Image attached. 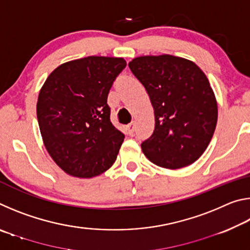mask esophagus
I'll return each instance as SVG.
<instances>
[{
    "label": "esophagus",
    "mask_w": 250,
    "mask_h": 250,
    "mask_svg": "<svg viewBox=\"0 0 250 250\" xmlns=\"http://www.w3.org/2000/svg\"><path fill=\"white\" fill-rule=\"evenodd\" d=\"M134 122H131V124H129L128 125H126V131H128V133L130 135H132L133 132H134Z\"/></svg>",
    "instance_id": "34e87169"
}]
</instances>
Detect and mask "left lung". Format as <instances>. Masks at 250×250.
<instances>
[{
	"mask_svg": "<svg viewBox=\"0 0 250 250\" xmlns=\"http://www.w3.org/2000/svg\"><path fill=\"white\" fill-rule=\"evenodd\" d=\"M129 68L154 109V131L142 142L143 153L171 170L195 162L217 124L216 98L206 75L193 62L172 55L137 57Z\"/></svg>",
	"mask_w": 250,
	"mask_h": 250,
	"instance_id": "left-lung-1",
	"label": "left lung"
}]
</instances>
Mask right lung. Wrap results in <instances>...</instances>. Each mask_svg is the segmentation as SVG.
I'll return each mask as SVG.
<instances>
[{
    "instance_id": "right-lung-1",
    "label": "right lung",
    "mask_w": 250,
    "mask_h": 250,
    "mask_svg": "<svg viewBox=\"0 0 250 250\" xmlns=\"http://www.w3.org/2000/svg\"><path fill=\"white\" fill-rule=\"evenodd\" d=\"M126 62L89 56L58 66L42 87L37 120L46 150L67 174L94 177L115 163L125 134L110 121L108 94Z\"/></svg>"
}]
</instances>
